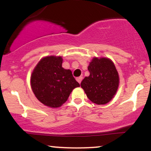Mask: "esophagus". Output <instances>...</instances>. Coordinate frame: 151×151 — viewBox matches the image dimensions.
I'll return each instance as SVG.
<instances>
[{
    "mask_svg": "<svg viewBox=\"0 0 151 151\" xmlns=\"http://www.w3.org/2000/svg\"><path fill=\"white\" fill-rule=\"evenodd\" d=\"M82 79H83V77H77V79H77V81H78V82L79 83V84H80L81 81H82Z\"/></svg>",
    "mask_w": 151,
    "mask_h": 151,
    "instance_id": "obj_1",
    "label": "esophagus"
}]
</instances>
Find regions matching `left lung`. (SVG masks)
<instances>
[{"label":"left lung","mask_w":151,"mask_h":151,"mask_svg":"<svg viewBox=\"0 0 151 151\" xmlns=\"http://www.w3.org/2000/svg\"><path fill=\"white\" fill-rule=\"evenodd\" d=\"M89 77L81 82V86L90 101L105 104L116 94L119 78L115 65L108 58H93L88 67Z\"/></svg>","instance_id":"8db88e82"}]
</instances>
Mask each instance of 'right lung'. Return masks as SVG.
<instances>
[{"instance_id":"1","label":"right lung","mask_w":151,"mask_h":151,"mask_svg":"<svg viewBox=\"0 0 151 151\" xmlns=\"http://www.w3.org/2000/svg\"><path fill=\"white\" fill-rule=\"evenodd\" d=\"M62 57L42 58L31 76V87L41 103L51 107L61 106L74 88L79 86L70 70L62 67Z\"/></svg>"}]
</instances>
